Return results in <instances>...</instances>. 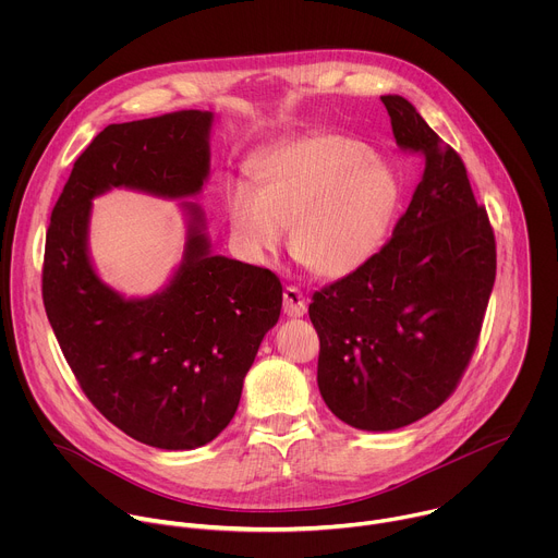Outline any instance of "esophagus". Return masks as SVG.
Listing matches in <instances>:
<instances>
[{
    "label": "esophagus",
    "mask_w": 558,
    "mask_h": 558,
    "mask_svg": "<svg viewBox=\"0 0 558 558\" xmlns=\"http://www.w3.org/2000/svg\"><path fill=\"white\" fill-rule=\"evenodd\" d=\"M282 298H284V315L287 317H302L306 313V300L298 287H287Z\"/></svg>",
    "instance_id": "34e87169"
}]
</instances>
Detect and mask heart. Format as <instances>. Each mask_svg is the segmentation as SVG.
I'll return each mask as SVG.
<instances>
[{
  "label": "heart",
  "mask_w": 558,
  "mask_h": 558,
  "mask_svg": "<svg viewBox=\"0 0 558 558\" xmlns=\"http://www.w3.org/2000/svg\"><path fill=\"white\" fill-rule=\"evenodd\" d=\"M254 179L256 185H227L238 252L267 263L291 227L295 260L329 280L360 271L381 252L404 198L400 172L342 134H313L263 154Z\"/></svg>",
  "instance_id": "heart-1"
}]
</instances>
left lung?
Instances as JSON below:
<instances>
[{
	"instance_id": "left-lung-1",
	"label": "left lung",
	"mask_w": 558,
	"mask_h": 558,
	"mask_svg": "<svg viewBox=\"0 0 558 558\" xmlns=\"http://www.w3.org/2000/svg\"><path fill=\"white\" fill-rule=\"evenodd\" d=\"M397 145L424 156L411 205L381 252L317 291V388L344 424L388 433L454 390L495 287V233L459 154L400 95L381 97Z\"/></svg>"
}]
</instances>
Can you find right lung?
Here are the masks:
<instances>
[{
	"label": "right lung",
	"mask_w": 558,
	"mask_h": 558,
	"mask_svg": "<svg viewBox=\"0 0 558 558\" xmlns=\"http://www.w3.org/2000/svg\"><path fill=\"white\" fill-rule=\"evenodd\" d=\"M214 121L183 110L108 125L76 158L46 233L44 306L63 357L106 420L163 450L201 448L227 428L282 308L269 269L211 252L190 201L209 179ZM110 189L182 201V260L149 296L117 292L94 267L92 201Z\"/></svg>",
	"instance_id": "right-lung-1"
}]
</instances>
